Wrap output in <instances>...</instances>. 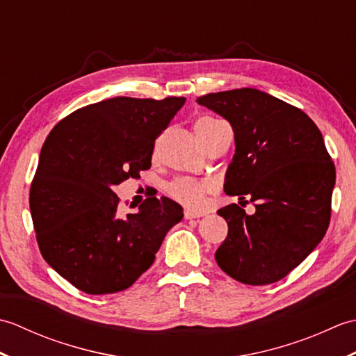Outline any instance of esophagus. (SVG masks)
<instances>
[{
    "instance_id": "obj_1",
    "label": "esophagus",
    "mask_w": 356,
    "mask_h": 356,
    "mask_svg": "<svg viewBox=\"0 0 356 356\" xmlns=\"http://www.w3.org/2000/svg\"><path fill=\"white\" fill-rule=\"evenodd\" d=\"M199 217H203V214L193 209H185V218H188V220H191V218H199Z\"/></svg>"
}]
</instances>
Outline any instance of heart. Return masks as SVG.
Here are the masks:
<instances>
[{
  "label": "heart",
  "instance_id": "obj_1",
  "mask_svg": "<svg viewBox=\"0 0 356 356\" xmlns=\"http://www.w3.org/2000/svg\"><path fill=\"white\" fill-rule=\"evenodd\" d=\"M217 119L213 118H202L195 124V128L208 125L216 122ZM211 193V186L205 182H200V180L184 177L174 180L168 185V194L174 200L182 203L184 207L194 209V211H202L207 205V195Z\"/></svg>",
  "mask_w": 356,
  "mask_h": 356
}]
</instances>
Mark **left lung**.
I'll return each instance as SVG.
<instances>
[{"mask_svg":"<svg viewBox=\"0 0 356 356\" xmlns=\"http://www.w3.org/2000/svg\"><path fill=\"white\" fill-rule=\"evenodd\" d=\"M197 104L234 130L225 193L255 205L251 216L236 203L217 211L228 237L216 261L240 283H275L314 251L330 222L335 165L321 131L305 111L257 88L209 93Z\"/></svg>","mask_w":356,"mask_h":356,"instance_id":"1","label":"left lung"}]
</instances>
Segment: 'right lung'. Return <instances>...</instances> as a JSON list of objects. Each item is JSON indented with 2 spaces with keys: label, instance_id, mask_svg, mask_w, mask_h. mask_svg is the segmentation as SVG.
<instances>
[{
  "label": "right lung",
  "instance_id": "1",
  "mask_svg": "<svg viewBox=\"0 0 356 356\" xmlns=\"http://www.w3.org/2000/svg\"><path fill=\"white\" fill-rule=\"evenodd\" d=\"M185 97H113L64 118L45 139L30 186V213L40 251L59 275L92 295L130 287L184 209L148 197L119 217L113 186L151 166L154 140Z\"/></svg>",
  "mask_w": 356,
  "mask_h": 356
}]
</instances>
